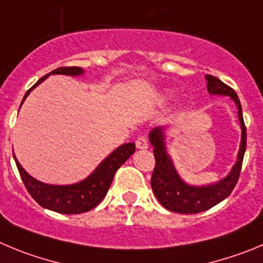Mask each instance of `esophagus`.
I'll list each match as a JSON object with an SVG mask.
<instances>
[{"label":"esophagus","mask_w":263,"mask_h":263,"mask_svg":"<svg viewBox=\"0 0 263 263\" xmlns=\"http://www.w3.org/2000/svg\"><path fill=\"white\" fill-rule=\"evenodd\" d=\"M136 148L137 149H146L148 148V140L145 136H140L136 139Z\"/></svg>","instance_id":"1"}]
</instances>
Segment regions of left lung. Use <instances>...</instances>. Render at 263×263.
<instances>
[{
	"label": "left lung",
	"instance_id": "left-lung-1",
	"mask_svg": "<svg viewBox=\"0 0 263 263\" xmlns=\"http://www.w3.org/2000/svg\"><path fill=\"white\" fill-rule=\"evenodd\" d=\"M205 78L210 95L230 96L236 104L237 110H239L237 112H239L240 126H241V143H240L237 161L232 167L231 173L218 183L196 187L181 180L179 174L176 173L173 161L166 152L163 128L156 127L152 129L149 134V140L154 146L153 152L154 158H156V166H154L153 175L151 179L152 190L163 208L170 212L180 213V214H196V213L205 212L231 195L239 180L242 159H244V153L247 149V127L242 119L241 104H240L236 92L215 76L206 75Z\"/></svg>",
	"mask_w": 263,
	"mask_h": 263
}]
</instances>
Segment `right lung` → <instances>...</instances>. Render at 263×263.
<instances>
[{
	"instance_id": "obj_1",
	"label": "right lung",
	"mask_w": 263,
	"mask_h": 263,
	"mask_svg": "<svg viewBox=\"0 0 263 263\" xmlns=\"http://www.w3.org/2000/svg\"><path fill=\"white\" fill-rule=\"evenodd\" d=\"M83 72L84 71L82 67L55 68L51 72L43 76L41 79H39V82L33 87L27 90L23 101L36 85L44 82L51 73L78 76L82 75ZM135 149L136 148H135L134 143L120 145L110 156H107L87 179L76 184H70V185H51V184H45L36 180L22 167L14 153L13 156L27 191L39 205L45 209L61 213V214H80V213L92 210L104 200L117 170L135 153Z\"/></svg>"
}]
</instances>
